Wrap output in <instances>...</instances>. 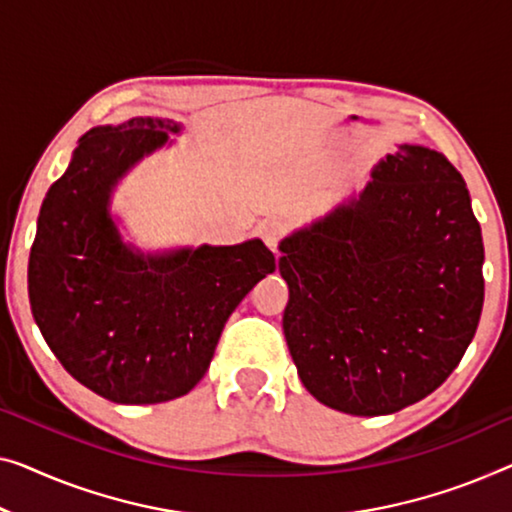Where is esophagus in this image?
Instances as JSON below:
<instances>
[{"label": "esophagus", "instance_id": "34e87169", "mask_svg": "<svg viewBox=\"0 0 512 512\" xmlns=\"http://www.w3.org/2000/svg\"><path fill=\"white\" fill-rule=\"evenodd\" d=\"M282 234H285V225H282L280 220H264V223L259 225V236H262L266 248H271L273 253L278 250V243L282 239Z\"/></svg>", "mask_w": 512, "mask_h": 512}]
</instances>
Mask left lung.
<instances>
[{"label":"left lung","instance_id":"obj_1","mask_svg":"<svg viewBox=\"0 0 512 512\" xmlns=\"http://www.w3.org/2000/svg\"><path fill=\"white\" fill-rule=\"evenodd\" d=\"M282 331L310 395L395 414L457 368L483 312V236L462 174L400 144L358 195L280 241Z\"/></svg>","mask_w":512,"mask_h":512}]
</instances>
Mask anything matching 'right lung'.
Wrapping results in <instances>:
<instances>
[{"label":"right lung","instance_id":"obj_1","mask_svg":"<svg viewBox=\"0 0 512 512\" xmlns=\"http://www.w3.org/2000/svg\"><path fill=\"white\" fill-rule=\"evenodd\" d=\"M181 131L158 117L91 128L36 220L27 271L34 322L68 375L117 404L193 391L236 305L276 271L259 239L163 253L124 241L114 190Z\"/></svg>","mask_w":512,"mask_h":512}]
</instances>
